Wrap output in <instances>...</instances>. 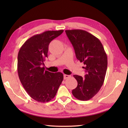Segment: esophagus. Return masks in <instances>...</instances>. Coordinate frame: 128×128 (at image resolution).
Returning a JSON list of instances; mask_svg holds the SVG:
<instances>
[{
    "label": "esophagus",
    "mask_w": 128,
    "mask_h": 128,
    "mask_svg": "<svg viewBox=\"0 0 128 128\" xmlns=\"http://www.w3.org/2000/svg\"><path fill=\"white\" fill-rule=\"evenodd\" d=\"M71 76L70 75H67V74H64V80H66V79H68L69 78H70Z\"/></svg>",
    "instance_id": "1"
}]
</instances>
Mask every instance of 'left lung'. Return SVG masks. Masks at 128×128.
<instances>
[{
	"instance_id": "1",
	"label": "left lung",
	"mask_w": 128,
	"mask_h": 128,
	"mask_svg": "<svg viewBox=\"0 0 128 128\" xmlns=\"http://www.w3.org/2000/svg\"><path fill=\"white\" fill-rule=\"evenodd\" d=\"M66 33L74 47L77 59L83 62L85 78L74 75L78 82L72 94L80 100H88L101 88L107 68V56L98 38L85 30H66Z\"/></svg>"
}]
</instances>
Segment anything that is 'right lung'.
I'll return each mask as SVG.
<instances>
[{"mask_svg":"<svg viewBox=\"0 0 128 128\" xmlns=\"http://www.w3.org/2000/svg\"><path fill=\"white\" fill-rule=\"evenodd\" d=\"M63 30H48L30 37L24 43L17 57V72L20 81L31 98L39 102L51 100L63 80L61 72L44 70L48 45L62 33Z\"/></svg>","mask_w":128,"mask_h":128,"instance_id":"add662e5","label":"right lung"}]
</instances>
